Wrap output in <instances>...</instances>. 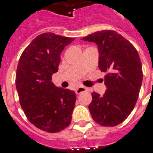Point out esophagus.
I'll list each match as a JSON object with an SVG mask.
<instances>
[{"label":"esophagus","mask_w":153,"mask_h":153,"mask_svg":"<svg viewBox=\"0 0 153 153\" xmlns=\"http://www.w3.org/2000/svg\"><path fill=\"white\" fill-rule=\"evenodd\" d=\"M87 91V88H85V87H79V88H78L75 90V92H76V94H81L82 93V92L84 91Z\"/></svg>","instance_id":"esophagus-1"}]
</instances>
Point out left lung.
Masks as SVG:
<instances>
[{
	"label": "left lung",
	"mask_w": 153,
	"mask_h": 153,
	"mask_svg": "<svg viewBox=\"0 0 153 153\" xmlns=\"http://www.w3.org/2000/svg\"><path fill=\"white\" fill-rule=\"evenodd\" d=\"M95 42L99 53L98 67L106 72L104 95L91 93L88 108L96 123L114 126L127 118L138 99L143 69L138 52L127 39L114 30L97 31L82 38Z\"/></svg>",
	"instance_id": "8db88e82"
}]
</instances>
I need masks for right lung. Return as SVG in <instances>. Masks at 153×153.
<instances>
[{
  "label": "right lung",
  "instance_id": "add662e5",
  "mask_svg": "<svg viewBox=\"0 0 153 153\" xmlns=\"http://www.w3.org/2000/svg\"><path fill=\"white\" fill-rule=\"evenodd\" d=\"M74 39L45 33L24 49L16 73L20 104L30 123L48 133H57L69 126L76 95L52 82L57 72L60 54Z\"/></svg>",
  "mask_w": 153,
  "mask_h": 153
}]
</instances>
